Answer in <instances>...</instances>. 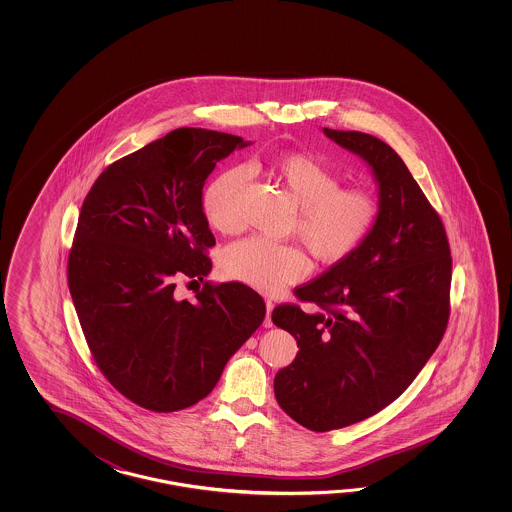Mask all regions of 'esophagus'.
<instances>
[{"label":"esophagus","mask_w":512,"mask_h":512,"mask_svg":"<svg viewBox=\"0 0 512 512\" xmlns=\"http://www.w3.org/2000/svg\"><path fill=\"white\" fill-rule=\"evenodd\" d=\"M265 307H267V315H265V320H263V326L272 327V309H274V304H272V300H265Z\"/></svg>","instance_id":"34e87169"}]
</instances>
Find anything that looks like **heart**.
Instances as JSON below:
<instances>
[{
  "mask_svg": "<svg viewBox=\"0 0 512 512\" xmlns=\"http://www.w3.org/2000/svg\"><path fill=\"white\" fill-rule=\"evenodd\" d=\"M263 168L285 186L300 207L296 232L320 261L346 260L379 223V199L362 188H340V177L313 155L272 157ZM245 181L243 168H227L205 186L201 208L212 229L236 230ZM309 267L307 256L298 247L263 236L236 241L221 256V271L227 278L263 293H278L298 282Z\"/></svg>",
  "mask_w": 512,
  "mask_h": 512,
  "instance_id": "heart-1",
  "label": "heart"
}]
</instances>
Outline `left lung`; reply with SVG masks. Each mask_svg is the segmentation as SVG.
Returning <instances> with one entry per match:
<instances>
[{
    "label": "left lung",
    "instance_id": "left-lung-1",
    "mask_svg": "<svg viewBox=\"0 0 512 512\" xmlns=\"http://www.w3.org/2000/svg\"><path fill=\"white\" fill-rule=\"evenodd\" d=\"M324 135L370 166L381 218L349 258L296 291L320 311H272L300 348L274 377L276 401L313 432L364 421L412 384L445 333L452 278L445 227L395 150L360 131Z\"/></svg>",
    "mask_w": 512,
    "mask_h": 512
}]
</instances>
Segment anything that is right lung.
<instances>
[{"mask_svg":"<svg viewBox=\"0 0 512 512\" xmlns=\"http://www.w3.org/2000/svg\"><path fill=\"white\" fill-rule=\"evenodd\" d=\"M249 144L179 128L109 164L84 199L67 263L71 298L104 377L146 410L205 399L265 318L251 287L205 282L216 240L203 186L216 163ZM179 275L204 282L192 303L174 298Z\"/></svg>","mask_w":512,"mask_h":512,"instance_id":"obj_1","label":"right lung"}]
</instances>
